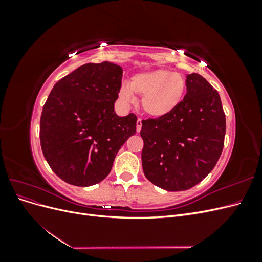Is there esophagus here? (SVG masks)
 Listing matches in <instances>:
<instances>
[{"instance_id":"1","label":"esophagus","mask_w":262,"mask_h":262,"mask_svg":"<svg viewBox=\"0 0 262 262\" xmlns=\"http://www.w3.org/2000/svg\"><path fill=\"white\" fill-rule=\"evenodd\" d=\"M141 129H142V120H141V119L139 118V119H138V121H137V131H138V132H140V131H141Z\"/></svg>"}]
</instances>
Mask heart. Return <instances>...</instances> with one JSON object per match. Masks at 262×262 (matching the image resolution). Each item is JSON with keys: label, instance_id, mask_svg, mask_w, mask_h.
I'll use <instances>...</instances> for the list:
<instances>
[{"label": "heart", "instance_id": "b5f03b06", "mask_svg": "<svg viewBox=\"0 0 262 262\" xmlns=\"http://www.w3.org/2000/svg\"><path fill=\"white\" fill-rule=\"evenodd\" d=\"M186 90L184 75L170 70L157 69L134 74L129 86H121L119 99L125 105H131L136 102L134 95H137L142 97V108L148 116L163 118L180 105Z\"/></svg>", "mask_w": 262, "mask_h": 262}]
</instances>
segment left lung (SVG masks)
<instances>
[{"mask_svg":"<svg viewBox=\"0 0 262 262\" xmlns=\"http://www.w3.org/2000/svg\"><path fill=\"white\" fill-rule=\"evenodd\" d=\"M180 105L163 118L142 121V166L153 185L182 191L199 184L216 165L226 119L217 91L201 75H187Z\"/></svg>","mask_w":262,"mask_h":262,"instance_id":"1","label":"left lung"}]
</instances>
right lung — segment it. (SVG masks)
<instances>
[{"label": "right lung", "instance_id": "right-lung-1", "mask_svg": "<svg viewBox=\"0 0 262 262\" xmlns=\"http://www.w3.org/2000/svg\"><path fill=\"white\" fill-rule=\"evenodd\" d=\"M122 68L87 63L53 86L42 108L40 144L55 175L73 186L104 180L118 150L137 131V116L119 117Z\"/></svg>", "mask_w": 262, "mask_h": 262}]
</instances>
